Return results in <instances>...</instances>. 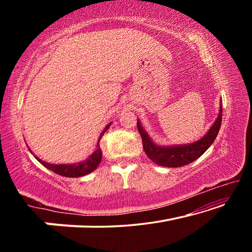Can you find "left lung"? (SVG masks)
<instances>
[{
	"label": "left lung",
	"instance_id": "8db88e82",
	"mask_svg": "<svg viewBox=\"0 0 252 252\" xmlns=\"http://www.w3.org/2000/svg\"><path fill=\"white\" fill-rule=\"evenodd\" d=\"M221 121H222V105L220 104V112L218 118H217L216 122L213 123L211 129L208 131V133L202 139H200L199 141L192 144L165 148L157 146V144L152 142V140L149 138L147 132L143 130L139 120L136 122V126H138V131L142 139L143 150L149 159L157 164L162 165V167L178 168L189 164L194 160H197L199 157H201L208 150V148L211 146L216 140L217 135H218Z\"/></svg>",
	"mask_w": 252,
	"mask_h": 252
}]
</instances>
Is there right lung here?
Segmentation results:
<instances>
[{
  "label": "right lung",
  "mask_w": 252,
  "mask_h": 252,
  "mask_svg": "<svg viewBox=\"0 0 252 252\" xmlns=\"http://www.w3.org/2000/svg\"><path fill=\"white\" fill-rule=\"evenodd\" d=\"M111 126V123H109L108 126L104 127V130L102 131V133L100 134L99 141H97V146H96V150L92 153V155L89 157V159H87L83 162H80V163L76 164H51L48 163V162L42 161L39 158H36L37 161L41 162V164H43L45 168L50 169L51 171H53L55 173L60 174V176L63 177H69V178H76V177H82L85 176V174L92 172L93 170H95L97 165L100 164L101 159H102V152L100 149V140L102 138V135L104 134V132L109 129Z\"/></svg>",
  "instance_id": "add662e5"
}]
</instances>
